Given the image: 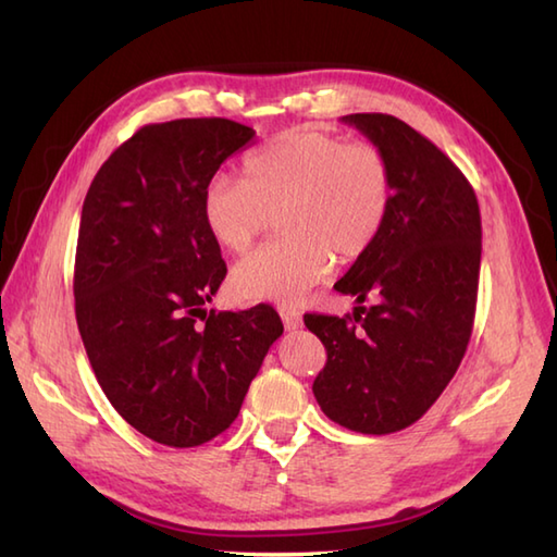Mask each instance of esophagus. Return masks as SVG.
<instances>
[{
	"mask_svg": "<svg viewBox=\"0 0 557 557\" xmlns=\"http://www.w3.org/2000/svg\"><path fill=\"white\" fill-rule=\"evenodd\" d=\"M280 315H282V323H285L287 330H299L301 327V313L294 309V306H280Z\"/></svg>",
	"mask_w": 557,
	"mask_h": 557,
	"instance_id": "esophagus-1",
	"label": "esophagus"
}]
</instances>
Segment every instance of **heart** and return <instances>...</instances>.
<instances>
[{"label": "heart", "instance_id": "b5f03b06", "mask_svg": "<svg viewBox=\"0 0 557 557\" xmlns=\"http://www.w3.org/2000/svg\"><path fill=\"white\" fill-rule=\"evenodd\" d=\"M244 180L208 182L200 215L212 242L244 253L277 212V242L234 265L230 287L244 301L297 304L333 265L359 260L395 206V170L383 148L347 144L318 126H294L251 150Z\"/></svg>", "mask_w": 557, "mask_h": 557}]
</instances>
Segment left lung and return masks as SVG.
Segmentation results:
<instances>
[{
	"label": "left lung",
	"instance_id": "8db88e82",
	"mask_svg": "<svg viewBox=\"0 0 557 557\" xmlns=\"http://www.w3.org/2000/svg\"><path fill=\"white\" fill-rule=\"evenodd\" d=\"M342 122L385 150L395 206L371 251L335 285L357 299L354 315H304L327 351L313 395L335 423L385 435L419 421L465 357L476 313L481 212L467 176L409 124L377 112ZM366 298L379 304L366 310Z\"/></svg>",
	"mask_w": 557,
	"mask_h": 557
}]
</instances>
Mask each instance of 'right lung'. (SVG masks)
I'll use <instances>...</instances> for the list:
<instances>
[{"instance_id":"1","label":"right lung","mask_w":557,"mask_h":557,"mask_svg":"<svg viewBox=\"0 0 557 557\" xmlns=\"http://www.w3.org/2000/svg\"><path fill=\"white\" fill-rule=\"evenodd\" d=\"M256 132L220 116L148 124L83 200L74 299L83 347L112 407L150 441L196 447L227 431L272 342L277 311H206L227 265L200 200Z\"/></svg>"}]
</instances>
